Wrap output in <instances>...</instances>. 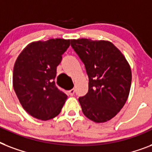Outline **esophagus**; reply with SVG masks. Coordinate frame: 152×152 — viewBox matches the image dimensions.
I'll list each match as a JSON object with an SVG mask.
<instances>
[{
    "mask_svg": "<svg viewBox=\"0 0 152 152\" xmlns=\"http://www.w3.org/2000/svg\"><path fill=\"white\" fill-rule=\"evenodd\" d=\"M69 95H71V96H72V95L75 94V89H74V88L71 89L70 91H69Z\"/></svg>",
    "mask_w": 152,
    "mask_h": 152,
    "instance_id": "34e87169",
    "label": "esophagus"
}]
</instances>
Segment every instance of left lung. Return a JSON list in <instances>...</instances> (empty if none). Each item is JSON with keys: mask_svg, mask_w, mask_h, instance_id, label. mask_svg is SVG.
I'll use <instances>...</instances> for the list:
<instances>
[{"mask_svg": "<svg viewBox=\"0 0 152 152\" xmlns=\"http://www.w3.org/2000/svg\"><path fill=\"white\" fill-rule=\"evenodd\" d=\"M71 46L84 64L89 79L88 92L79 98L82 111L95 122H106L127 101L132 82L129 64L110 42L72 39Z\"/></svg>", "mask_w": 152, "mask_h": 152, "instance_id": "left-lung-1", "label": "left lung"}]
</instances>
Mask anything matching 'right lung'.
<instances>
[{"mask_svg": "<svg viewBox=\"0 0 152 152\" xmlns=\"http://www.w3.org/2000/svg\"><path fill=\"white\" fill-rule=\"evenodd\" d=\"M70 40L51 39L27 45L15 61L13 88L23 108L32 117L46 121L60 113L67 95L55 84L57 67Z\"/></svg>", "mask_w": 152, "mask_h": 152, "instance_id": "add662e5", "label": "right lung"}]
</instances>
